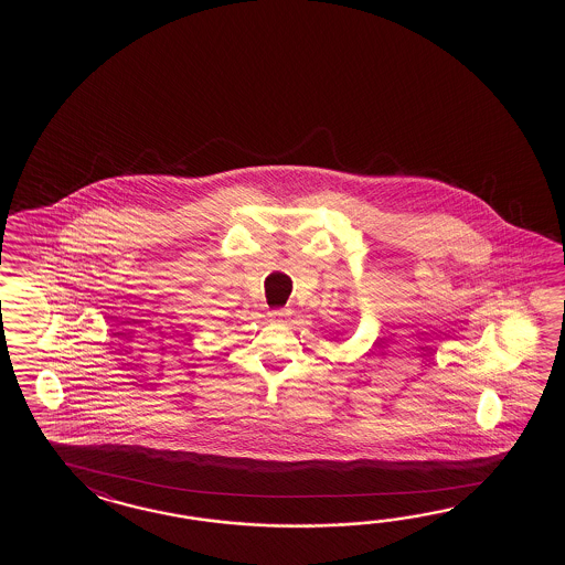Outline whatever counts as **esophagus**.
Segmentation results:
<instances>
[{
	"instance_id": "1",
	"label": "esophagus",
	"mask_w": 565,
	"mask_h": 565,
	"mask_svg": "<svg viewBox=\"0 0 565 565\" xmlns=\"http://www.w3.org/2000/svg\"><path fill=\"white\" fill-rule=\"evenodd\" d=\"M268 315H270L273 319H285V317L290 315V311H288V309H273Z\"/></svg>"
}]
</instances>
